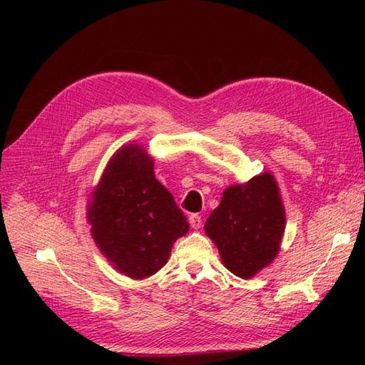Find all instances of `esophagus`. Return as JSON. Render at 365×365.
Listing matches in <instances>:
<instances>
[{
	"mask_svg": "<svg viewBox=\"0 0 365 365\" xmlns=\"http://www.w3.org/2000/svg\"><path fill=\"white\" fill-rule=\"evenodd\" d=\"M188 221H190V226H191L192 229H199L200 226H202V216L197 215V213L190 215Z\"/></svg>",
	"mask_w": 365,
	"mask_h": 365,
	"instance_id": "esophagus-1",
	"label": "esophagus"
}]
</instances>
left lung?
<instances>
[{
    "instance_id": "obj_1",
    "label": "left lung",
    "mask_w": 365,
    "mask_h": 365,
    "mask_svg": "<svg viewBox=\"0 0 365 365\" xmlns=\"http://www.w3.org/2000/svg\"><path fill=\"white\" fill-rule=\"evenodd\" d=\"M284 229V207L269 173L227 188L205 222L207 235L218 246L224 265L243 279L273 262Z\"/></svg>"
}]
</instances>
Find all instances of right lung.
I'll list each match as a JSON object with an SVG mask.
<instances>
[{
  "label": "right lung",
  "mask_w": 365,
  "mask_h": 365,
  "mask_svg": "<svg viewBox=\"0 0 365 365\" xmlns=\"http://www.w3.org/2000/svg\"><path fill=\"white\" fill-rule=\"evenodd\" d=\"M88 218L100 251L133 279L165 267L173 243L190 229L139 145L122 147L108 163Z\"/></svg>",
  "instance_id": "1"
}]
</instances>
